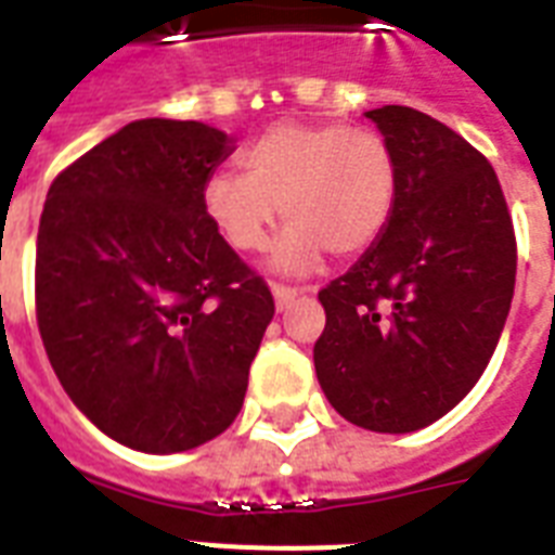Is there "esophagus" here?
I'll use <instances>...</instances> for the list:
<instances>
[{"instance_id":"esophagus-1","label":"esophagus","mask_w":555,"mask_h":555,"mask_svg":"<svg viewBox=\"0 0 555 555\" xmlns=\"http://www.w3.org/2000/svg\"><path fill=\"white\" fill-rule=\"evenodd\" d=\"M308 287H291V285H273V299H276L279 311H285L287 305L294 302L296 296H302Z\"/></svg>"}]
</instances>
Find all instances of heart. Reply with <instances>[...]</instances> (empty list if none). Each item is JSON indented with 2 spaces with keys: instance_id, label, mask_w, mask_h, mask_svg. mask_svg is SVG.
<instances>
[{
  "instance_id": "1",
  "label": "heart",
  "mask_w": 555,
  "mask_h": 555,
  "mask_svg": "<svg viewBox=\"0 0 555 555\" xmlns=\"http://www.w3.org/2000/svg\"><path fill=\"white\" fill-rule=\"evenodd\" d=\"M242 172L204 181V209L230 247L259 253L285 216L276 264L305 273L322 253L357 256L386 233L400 195V164L374 129L279 120L238 155Z\"/></svg>"
}]
</instances>
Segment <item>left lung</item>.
<instances>
[{"label":"left lung","mask_w":555,"mask_h":555,"mask_svg":"<svg viewBox=\"0 0 555 555\" xmlns=\"http://www.w3.org/2000/svg\"><path fill=\"white\" fill-rule=\"evenodd\" d=\"M400 164L391 224L320 291L317 377L346 421L414 431L478 383L516 287V230L499 176L473 143L409 106L365 112Z\"/></svg>","instance_id":"obj_1"}]
</instances>
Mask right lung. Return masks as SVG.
Wrapping results in <instances>:
<instances>
[{
    "mask_svg": "<svg viewBox=\"0 0 555 555\" xmlns=\"http://www.w3.org/2000/svg\"><path fill=\"white\" fill-rule=\"evenodd\" d=\"M230 143L198 120H134L54 178L39 218L51 369L100 431L141 452H184L235 421L276 311L204 209Z\"/></svg>",
    "mask_w": 555,
    "mask_h": 555,
    "instance_id": "add662e5",
    "label": "right lung"
}]
</instances>
